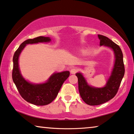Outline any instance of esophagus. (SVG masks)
Returning a JSON list of instances; mask_svg holds the SVG:
<instances>
[{
  "mask_svg": "<svg viewBox=\"0 0 134 134\" xmlns=\"http://www.w3.org/2000/svg\"><path fill=\"white\" fill-rule=\"evenodd\" d=\"M77 71V69L76 68H72L71 69L70 72H71V74H75Z\"/></svg>",
  "mask_w": 134,
  "mask_h": 134,
  "instance_id": "esophagus-1",
  "label": "esophagus"
}]
</instances>
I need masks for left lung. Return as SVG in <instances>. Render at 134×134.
<instances>
[{"instance_id": "8db88e82", "label": "left lung", "mask_w": 134, "mask_h": 134, "mask_svg": "<svg viewBox=\"0 0 134 134\" xmlns=\"http://www.w3.org/2000/svg\"><path fill=\"white\" fill-rule=\"evenodd\" d=\"M100 46L111 48L114 55V64L111 74L103 87H95L87 82L81 72H77L78 87L81 98L88 105L94 106L103 104L115 96L124 77L125 69L122 50L119 46L106 36L98 35Z\"/></svg>"}]
</instances>
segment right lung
Instances as JSON below:
<instances>
[{
    "mask_svg": "<svg viewBox=\"0 0 134 134\" xmlns=\"http://www.w3.org/2000/svg\"><path fill=\"white\" fill-rule=\"evenodd\" d=\"M50 41L51 39L50 37L44 36L27 39L20 45L13 57L12 79L19 93L26 101L37 106L48 105L56 98L63 82L69 77V71L54 72L46 82L33 84L28 82L23 77L19 68L18 59L22 50L26 45L49 42Z\"/></svg>",
    "mask_w": 134,
    "mask_h": 134,
    "instance_id": "right-lung-1",
    "label": "right lung"
}]
</instances>
